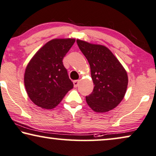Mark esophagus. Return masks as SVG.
Masks as SVG:
<instances>
[{
    "label": "esophagus",
    "instance_id": "obj_1",
    "mask_svg": "<svg viewBox=\"0 0 156 156\" xmlns=\"http://www.w3.org/2000/svg\"><path fill=\"white\" fill-rule=\"evenodd\" d=\"M78 83H79V80H73V85H74V87H77L78 85Z\"/></svg>",
    "mask_w": 156,
    "mask_h": 156
}]
</instances>
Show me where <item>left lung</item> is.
Wrapping results in <instances>:
<instances>
[{"instance_id": "obj_1", "label": "left lung", "mask_w": 156, "mask_h": 156, "mask_svg": "<svg viewBox=\"0 0 156 156\" xmlns=\"http://www.w3.org/2000/svg\"><path fill=\"white\" fill-rule=\"evenodd\" d=\"M90 66L95 85L93 91L86 96L89 107L96 112H107L121 102L128 85V76L124 68L108 48L76 40Z\"/></svg>"}]
</instances>
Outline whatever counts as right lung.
Listing matches in <instances>:
<instances>
[{
    "mask_svg": "<svg viewBox=\"0 0 156 156\" xmlns=\"http://www.w3.org/2000/svg\"><path fill=\"white\" fill-rule=\"evenodd\" d=\"M75 39H55L45 44L28 63L24 82L30 99L44 109L56 107L73 87L63 58Z\"/></svg>",
    "mask_w": 156,
    "mask_h": 156,
    "instance_id": "add662e5",
    "label": "right lung"
}]
</instances>
